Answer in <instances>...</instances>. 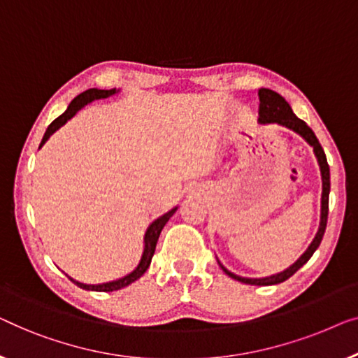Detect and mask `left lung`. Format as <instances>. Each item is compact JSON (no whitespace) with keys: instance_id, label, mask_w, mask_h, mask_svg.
<instances>
[{"instance_id":"8db88e82","label":"left lung","mask_w":358,"mask_h":358,"mask_svg":"<svg viewBox=\"0 0 358 358\" xmlns=\"http://www.w3.org/2000/svg\"><path fill=\"white\" fill-rule=\"evenodd\" d=\"M259 118L258 123L259 124H279V127H284L287 129L294 131L295 134H299L301 139H305L306 144H310L313 148L315 157L318 160L320 165V172H321V181H323V191H321V214H320V225L318 230H316L315 238L311 240V243L308 245V248L303 251V255L300 256L295 263H292L289 268H285L284 271H280L278 274L273 275H266V278H241L238 274H234L231 271H229L225 266L220 263L217 259V263L225 274L229 278L243 282V284H250V285H275L280 284L294 275L296 271H299L301 266H303L306 261H308L318 246L323 240L324 230H326V224H328V208H329V191H331V177H329V165L328 160H326V154L323 148H321L318 138H316L313 131L306 124L303 120H300L296 115L292 112L290 105L287 100L279 95L278 92L271 89H259Z\"/></svg>"}]
</instances>
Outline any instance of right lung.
<instances>
[{"label": "right lung", "instance_id": "right-lung-1", "mask_svg": "<svg viewBox=\"0 0 358 358\" xmlns=\"http://www.w3.org/2000/svg\"><path fill=\"white\" fill-rule=\"evenodd\" d=\"M118 94H120V89H117V87H115V89H107V90H105V89H95V87L84 90L83 94H79L78 97H74L71 100V103L68 105V108L64 110V113L59 115L57 120H53L52 124H50V127L47 128V131H45L43 139H42V143H40L38 149L42 148L45 143H47V141L50 139V136H52L55 131H58L59 128L63 127V124H66L68 120H71L74 115L79 112L80 108L85 107V105L92 103L94 100L108 99V97H113V95H118ZM177 209H178V206H175L173 209H170L169 213H165L164 215H160V217L155 219L154 222L149 225L148 230H145V234H144V246H143V255H141L139 263L127 275H123V278L115 279V280L102 282V284H84V282H79L76 279L69 278V275H68V278L71 279L78 287H80V289L92 290V292H113V290H120V289H123V287H128L129 284H133L134 280H138L141 275H143L145 271H148V268L150 266V261H152V256H154V251H155V245H157L160 231H162V229L165 227V224L169 222L170 217H172V215L177 213Z\"/></svg>", "mask_w": 358, "mask_h": 358}]
</instances>
